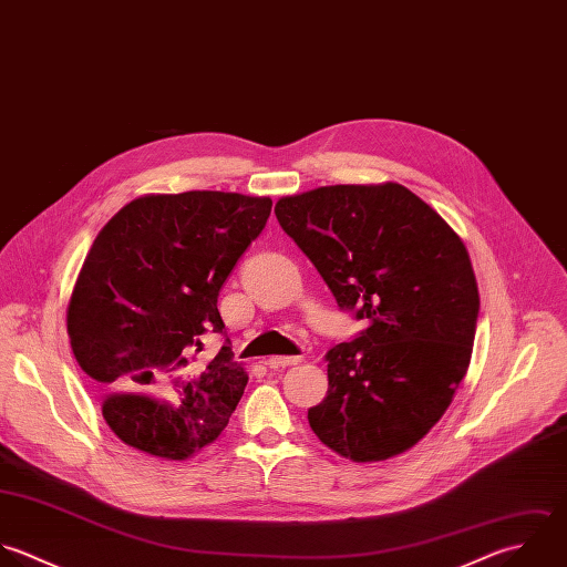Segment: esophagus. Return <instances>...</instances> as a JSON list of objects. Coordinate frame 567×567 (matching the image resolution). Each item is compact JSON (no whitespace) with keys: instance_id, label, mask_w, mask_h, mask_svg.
<instances>
[{"instance_id":"34e87169","label":"esophagus","mask_w":567,"mask_h":567,"mask_svg":"<svg viewBox=\"0 0 567 567\" xmlns=\"http://www.w3.org/2000/svg\"><path fill=\"white\" fill-rule=\"evenodd\" d=\"M300 360H302L300 355H271V358L267 360V367H269V369H285V367L298 364Z\"/></svg>"}]
</instances>
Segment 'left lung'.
<instances>
[{"instance_id": "8db88e82", "label": "left lung", "mask_w": 567, "mask_h": 567, "mask_svg": "<svg viewBox=\"0 0 567 567\" xmlns=\"http://www.w3.org/2000/svg\"><path fill=\"white\" fill-rule=\"evenodd\" d=\"M274 212L338 307L367 322L327 353L329 391L309 409L311 431L353 462L406 453L471 364L480 291L466 245L400 183L318 187Z\"/></svg>"}]
</instances>
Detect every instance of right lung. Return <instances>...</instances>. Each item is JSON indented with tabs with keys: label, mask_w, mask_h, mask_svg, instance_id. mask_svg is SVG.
<instances>
[{
	"label": "right lung",
	"mask_w": 567,
	"mask_h": 567,
	"mask_svg": "<svg viewBox=\"0 0 567 567\" xmlns=\"http://www.w3.org/2000/svg\"><path fill=\"white\" fill-rule=\"evenodd\" d=\"M269 214L267 196L147 194L96 234L65 322L123 444L183 462L225 431L249 378L227 342L209 362L196 355L225 331L218 291Z\"/></svg>",
	"instance_id": "1"
}]
</instances>
